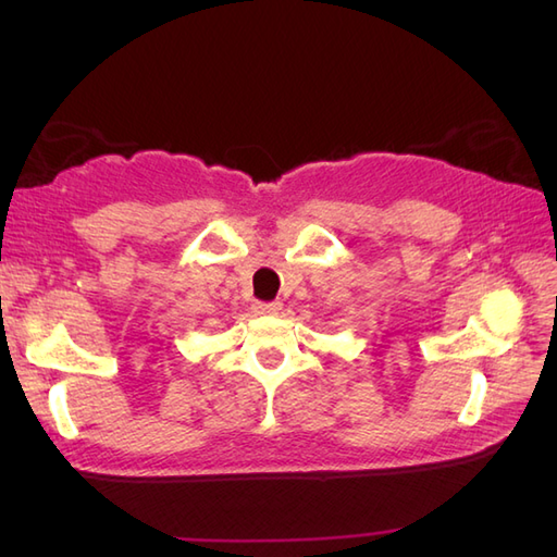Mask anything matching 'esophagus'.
<instances>
[{"label": "esophagus", "mask_w": 557, "mask_h": 557, "mask_svg": "<svg viewBox=\"0 0 557 557\" xmlns=\"http://www.w3.org/2000/svg\"><path fill=\"white\" fill-rule=\"evenodd\" d=\"M252 309H256L258 315H272V313H278L283 309V305L281 301H258Z\"/></svg>", "instance_id": "34e87169"}]
</instances>
